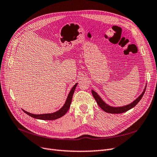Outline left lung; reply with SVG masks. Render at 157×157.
Returning a JSON list of instances; mask_svg holds the SVG:
<instances>
[{
	"label": "left lung",
	"instance_id": "left-lung-1",
	"mask_svg": "<svg viewBox=\"0 0 157 157\" xmlns=\"http://www.w3.org/2000/svg\"><path fill=\"white\" fill-rule=\"evenodd\" d=\"M145 89H146V86L144 88L143 92H142L140 96L137 99H136L134 101L130 104H128V105L122 106V107H112V106L109 105L108 104H107L105 101H104L101 98V97L99 96L96 92L94 91L93 90H92V93L94 99H96L97 103L98 104V105L106 113H111V114H118V113H122L126 112L128 110H130V109H132L133 107H134L137 105V103L141 100L142 97H143L145 91Z\"/></svg>",
	"mask_w": 157,
	"mask_h": 157
}]
</instances>
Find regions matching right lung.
<instances>
[{
    "label": "right lung",
    "mask_w": 157,
    "mask_h": 157,
    "mask_svg": "<svg viewBox=\"0 0 157 157\" xmlns=\"http://www.w3.org/2000/svg\"><path fill=\"white\" fill-rule=\"evenodd\" d=\"M78 83H76L74 86L72 88V89L71 90V91L69 94H68V96L67 98V99H66L65 103L63 105V106L61 107L59 110L57 111L56 112L52 113H47V114H40V115H35V114H32L29 112H27L25 110L22 109L23 111L25 113H26L27 115H29L30 117L36 118V119H40V120H47V121H51V120H56L57 118H59L61 117H63L64 115H65V113L67 112L69 110V109L70 107L71 101H72V98L74 92L75 90L76 86H77Z\"/></svg>",
    "instance_id": "right-lung-1"
}]
</instances>
